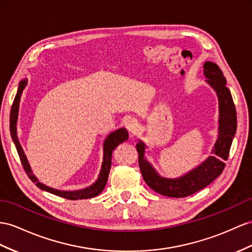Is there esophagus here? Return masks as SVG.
I'll return each instance as SVG.
<instances>
[{
    "mask_svg": "<svg viewBox=\"0 0 252 252\" xmlns=\"http://www.w3.org/2000/svg\"><path fill=\"white\" fill-rule=\"evenodd\" d=\"M125 126L131 134H135L138 130V122L135 118H127L125 122Z\"/></svg>",
    "mask_w": 252,
    "mask_h": 252,
    "instance_id": "obj_1",
    "label": "esophagus"
}]
</instances>
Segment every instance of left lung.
Instances as JSON below:
<instances>
[{"label":"left lung","instance_id":"obj_1","mask_svg":"<svg viewBox=\"0 0 252 252\" xmlns=\"http://www.w3.org/2000/svg\"><path fill=\"white\" fill-rule=\"evenodd\" d=\"M203 74L205 82L214 89L218 99V135L212 149V156L206 158L195 168L178 178H165L159 175L152 164L145 157L147 146L143 140H138L136 149L141 175L147 185L160 195L182 198L192 195L206 188L221 175L224 160L228 159L232 140L236 132V111L230 90L225 86L227 80L221 70L212 62L204 63Z\"/></svg>","mask_w":252,"mask_h":252}]
</instances>
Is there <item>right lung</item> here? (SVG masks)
I'll list each match as a JSON object with an SVG mask.
<instances>
[{"label":"right lung","instance_id":"add662e5","mask_svg":"<svg viewBox=\"0 0 252 252\" xmlns=\"http://www.w3.org/2000/svg\"><path fill=\"white\" fill-rule=\"evenodd\" d=\"M28 85V79L21 80L20 83H19V87H18V92L15 96L14 103H12L11 106V111H10V135L11 138L14 140V144L17 148V151L19 157H20L21 163L23 168L27 172V175L29 178L36 183V185L42 190H46L48 192L54 193L56 196H60L63 198H66L69 200H79V199H88V198H93L98 196L99 193L104 189L105 184L107 182V178H108V173L109 170H111V165H112V156H113V151L117 148L120 144L124 143V141L127 140L128 138V133L126 131V128L125 127H120L117 128V130L113 131L112 133H109L106 138L104 139V143H103V162L101 169L99 172L98 179L92 184L87 186L85 189H76V190H61L57 189L50 188V186L41 183L39 180L35 177V175L32 171L31 165L28 160L27 156L22 149V147L20 145V141H19L18 138V134H17V122H18V115H19V105H20V100H21V95L25 86Z\"/></svg>","mask_w":252,"mask_h":252}]
</instances>
